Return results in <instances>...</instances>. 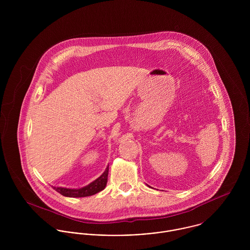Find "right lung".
Segmentation results:
<instances>
[{"label":"right lung","instance_id":"1","mask_svg":"<svg viewBox=\"0 0 250 250\" xmlns=\"http://www.w3.org/2000/svg\"><path fill=\"white\" fill-rule=\"evenodd\" d=\"M107 175H108V166L105 171L96 180L91 182L90 184L80 188H68L62 187H54V188L66 197H85L90 196L95 193L103 190L107 186Z\"/></svg>","mask_w":250,"mask_h":250}]
</instances>
